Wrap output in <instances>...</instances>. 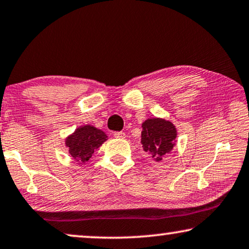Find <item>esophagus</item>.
<instances>
[{
	"instance_id": "34e87169",
	"label": "esophagus",
	"mask_w": 249,
	"mask_h": 249,
	"mask_svg": "<svg viewBox=\"0 0 249 249\" xmlns=\"http://www.w3.org/2000/svg\"><path fill=\"white\" fill-rule=\"evenodd\" d=\"M114 136L116 139H124L125 138V133L124 132H115Z\"/></svg>"
}]
</instances>
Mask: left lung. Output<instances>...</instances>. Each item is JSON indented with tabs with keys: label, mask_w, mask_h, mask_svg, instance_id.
Instances as JSON below:
<instances>
[{
	"label": "left lung",
	"mask_w": 249,
	"mask_h": 249,
	"mask_svg": "<svg viewBox=\"0 0 249 249\" xmlns=\"http://www.w3.org/2000/svg\"><path fill=\"white\" fill-rule=\"evenodd\" d=\"M176 139V126L164 118H148L142 123V148L157 162L171 152Z\"/></svg>",
	"instance_id": "1"
}]
</instances>
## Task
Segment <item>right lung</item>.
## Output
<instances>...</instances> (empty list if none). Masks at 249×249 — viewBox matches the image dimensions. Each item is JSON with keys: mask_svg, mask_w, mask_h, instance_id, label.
I'll use <instances>...</instances> for the list:
<instances>
[{"mask_svg": "<svg viewBox=\"0 0 249 249\" xmlns=\"http://www.w3.org/2000/svg\"><path fill=\"white\" fill-rule=\"evenodd\" d=\"M107 139L106 133L101 129L92 125H83L65 139V146L78 164H85Z\"/></svg>", "mask_w": 249, "mask_h": 249, "instance_id": "right-lung-1", "label": "right lung"}]
</instances>
